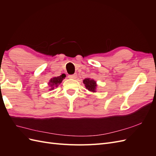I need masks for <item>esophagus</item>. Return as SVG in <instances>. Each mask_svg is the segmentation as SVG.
Listing matches in <instances>:
<instances>
[{"mask_svg":"<svg viewBox=\"0 0 156 156\" xmlns=\"http://www.w3.org/2000/svg\"><path fill=\"white\" fill-rule=\"evenodd\" d=\"M77 75L76 73H75L73 75H69L68 76L69 79H75L77 78Z\"/></svg>","mask_w":156,"mask_h":156,"instance_id":"34e87169","label":"esophagus"}]
</instances>
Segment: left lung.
<instances>
[{"label":"left lung","mask_w":156,"mask_h":156,"mask_svg":"<svg viewBox=\"0 0 156 156\" xmlns=\"http://www.w3.org/2000/svg\"><path fill=\"white\" fill-rule=\"evenodd\" d=\"M83 83L88 90L91 92H96L98 84L95 80L90 78H86L83 80Z\"/></svg>","instance_id":"obj_1"}]
</instances>
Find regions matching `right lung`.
Wrapping results in <instances>:
<instances>
[{"label": "right lung", "instance_id": "right-lung-1", "mask_svg": "<svg viewBox=\"0 0 156 156\" xmlns=\"http://www.w3.org/2000/svg\"><path fill=\"white\" fill-rule=\"evenodd\" d=\"M65 77H66V75L62 74L58 77H55L51 78L49 80V82L48 83V84L50 87L49 90H54L55 87H58V86L61 83H62L63 79H65Z\"/></svg>", "mask_w": 156, "mask_h": 156}]
</instances>
